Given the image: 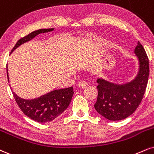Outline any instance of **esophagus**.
Instances as JSON below:
<instances>
[{
    "label": "esophagus",
    "mask_w": 154,
    "mask_h": 154,
    "mask_svg": "<svg viewBox=\"0 0 154 154\" xmlns=\"http://www.w3.org/2000/svg\"><path fill=\"white\" fill-rule=\"evenodd\" d=\"M88 82H87V81H81V82H79V87L80 88H87V87L88 86Z\"/></svg>",
    "instance_id": "1"
}]
</instances>
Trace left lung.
Masks as SVG:
<instances>
[{
  "mask_svg": "<svg viewBox=\"0 0 154 154\" xmlns=\"http://www.w3.org/2000/svg\"><path fill=\"white\" fill-rule=\"evenodd\" d=\"M138 61L136 76L128 82L116 83L98 77L97 100L95 110L107 120H120L132 115L140 105L145 93L149 75V59L145 49L138 42L134 50Z\"/></svg>",
  "mask_w": 154,
  "mask_h": 154,
  "instance_id": "obj_1",
  "label": "left lung"
}]
</instances>
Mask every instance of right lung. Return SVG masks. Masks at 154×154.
<instances>
[{
    "instance_id": "add662e5",
    "label": "right lung",
    "mask_w": 154,
    "mask_h": 154,
    "mask_svg": "<svg viewBox=\"0 0 154 154\" xmlns=\"http://www.w3.org/2000/svg\"><path fill=\"white\" fill-rule=\"evenodd\" d=\"M54 29H42L33 31L18 40L13 48L11 54L23 44L33 39L37 35L50 32L54 31ZM6 69L9 82L8 65L6 66ZM12 92L15 100L22 112L29 118L38 123L52 121L60 116L69 106L74 94L73 88L70 87L68 88L52 90L34 99L26 100L18 96L13 90Z\"/></svg>"
}]
</instances>
